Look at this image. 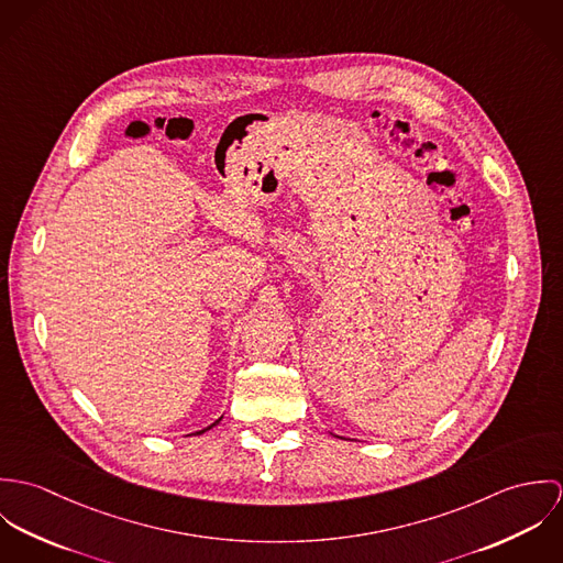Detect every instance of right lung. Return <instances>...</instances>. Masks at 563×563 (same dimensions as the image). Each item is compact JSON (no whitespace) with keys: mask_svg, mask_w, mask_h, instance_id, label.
<instances>
[{"mask_svg":"<svg viewBox=\"0 0 563 563\" xmlns=\"http://www.w3.org/2000/svg\"><path fill=\"white\" fill-rule=\"evenodd\" d=\"M217 422H219V420H217ZM217 422H214V424H217ZM214 424H210V427H208V429H212V427H214ZM203 431H206V429H203ZM203 431H197V433H203Z\"/></svg>","mask_w":563,"mask_h":563,"instance_id":"right-lung-1","label":"right lung"}]
</instances>
